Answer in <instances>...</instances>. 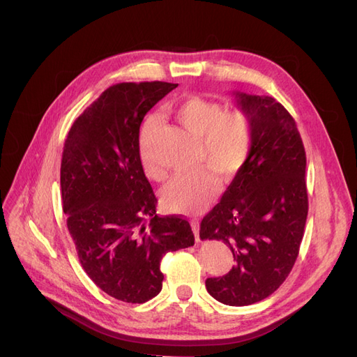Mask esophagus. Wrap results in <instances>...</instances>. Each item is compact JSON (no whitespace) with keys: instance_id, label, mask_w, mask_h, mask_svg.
Returning a JSON list of instances; mask_svg holds the SVG:
<instances>
[{"instance_id":"esophagus-1","label":"esophagus","mask_w":357,"mask_h":357,"mask_svg":"<svg viewBox=\"0 0 357 357\" xmlns=\"http://www.w3.org/2000/svg\"><path fill=\"white\" fill-rule=\"evenodd\" d=\"M192 231L195 234V240L197 243L199 241V223L198 222H192Z\"/></svg>"}]
</instances>
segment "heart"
<instances>
[{"mask_svg": "<svg viewBox=\"0 0 357 357\" xmlns=\"http://www.w3.org/2000/svg\"><path fill=\"white\" fill-rule=\"evenodd\" d=\"M176 117L201 139L199 165L212 168L180 172L162 193L167 210L192 214L204 210L219 193L220 181L214 170L223 178H231L244 167L253 144V125L244 110H225L222 102L199 95L183 100L177 105ZM155 129L153 121L144 125L139 142V159L146 174L159 180L164 177V169L153 160L149 150L150 137Z\"/></svg>", "mask_w": 357, "mask_h": 357, "instance_id": "obj_1", "label": "heart"}]
</instances>
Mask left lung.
I'll return each instance as SVG.
<instances>
[{
    "label": "left lung",
    "mask_w": 357,
    "mask_h": 357,
    "mask_svg": "<svg viewBox=\"0 0 357 357\" xmlns=\"http://www.w3.org/2000/svg\"><path fill=\"white\" fill-rule=\"evenodd\" d=\"M252 119L253 144L244 167L201 222L199 238L229 247L235 265L205 280L222 304L244 307L283 284L299 253L308 214L305 149L295 119L273 96L235 92Z\"/></svg>",
    "instance_id": "obj_1"
}]
</instances>
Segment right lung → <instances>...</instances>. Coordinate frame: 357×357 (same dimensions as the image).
Returning a JSON list of instances; mask_svg holds the SVG:
<instances>
[{
	"label": "right lung",
	"mask_w": 357,
	"mask_h": 357,
	"mask_svg": "<svg viewBox=\"0 0 357 357\" xmlns=\"http://www.w3.org/2000/svg\"><path fill=\"white\" fill-rule=\"evenodd\" d=\"M177 86H110L75 119L63 144L62 208L79 261L102 291L129 304L155 298L164 280L162 257L195 243L186 219L156 214L139 159L144 116Z\"/></svg>",
	"instance_id": "1"
}]
</instances>
